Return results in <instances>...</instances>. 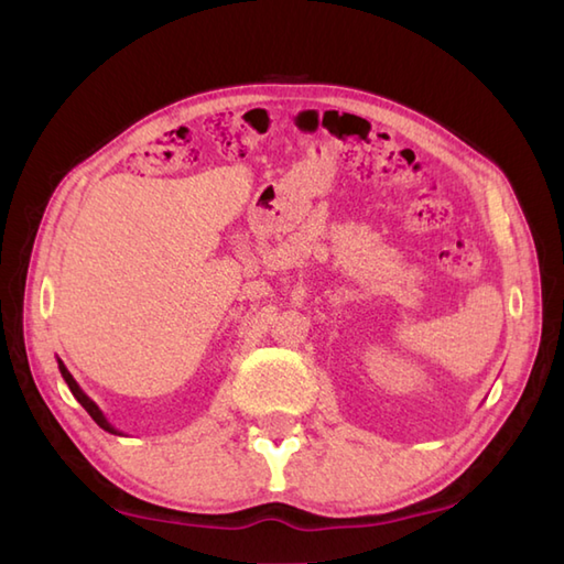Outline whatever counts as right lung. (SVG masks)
<instances>
[{"label":"right lung","instance_id":"obj_1","mask_svg":"<svg viewBox=\"0 0 564 564\" xmlns=\"http://www.w3.org/2000/svg\"><path fill=\"white\" fill-rule=\"evenodd\" d=\"M57 368H59V373H63V378H65V382H67V388H69V392L72 394H75V400L84 406V410H87L89 412V416L94 419V422H97L104 431H109V434H118V436H121V431H118L116 426H111V422H109V419H106V414L99 410V404L97 402H94L91 398H89V394L87 392H84L79 386H77V380L75 378H72V373H69V370L65 368V364L63 361H59V358H57Z\"/></svg>","mask_w":564,"mask_h":564}]
</instances>
